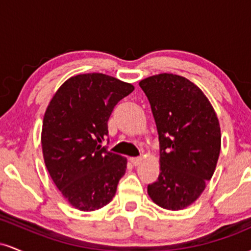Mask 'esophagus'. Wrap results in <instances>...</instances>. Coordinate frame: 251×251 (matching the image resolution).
Wrapping results in <instances>:
<instances>
[{"label":"esophagus","instance_id":"1","mask_svg":"<svg viewBox=\"0 0 251 251\" xmlns=\"http://www.w3.org/2000/svg\"><path fill=\"white\" fill-rule=\"evenodd\" d=\"M142 157H134V158H129V162L133 166H138L140 163H142Z\"/></svg>","mask_w":251,"mask_h":251}]
</instances>
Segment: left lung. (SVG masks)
Segmentation results:
<instances>
[{
	"instance_id": "1",
	"label": "left lung",
	"mask_w": 251,
	"mask_h": 251,
	"mask_svg": "<svg viewBox=\"0 0 251 251\" xmlns=\"http://www.w3.org/2000/svg\"><path fill=\"white\" fill-rule=\"evenodd\" d=\"M159 135L160 174L148 192L157 205L181 210L200 197L214 175L221 151L215 109L195 83L176 74L139 82Z\"/></svg>"
}]
</instances>
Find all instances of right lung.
I'll return each mask as SVG.
<instances>
[{"instance_id":"1","label":"right lung","mask_w":251,"mask_h":251,"mask_svg":"<svg viewBox=\"0 0 251 251\" xmlns=\"http://www.w3.org/2000/svg\"><path fill=\"white\" fill-rule=\"evenodd\" d=\"M133 89L106 74H80L57 89L46 109L41 133L46 168L77 210L101 209L116 195L127 162L101 143L108 137L114 106Z\"/></svg>"}]
</instances>
